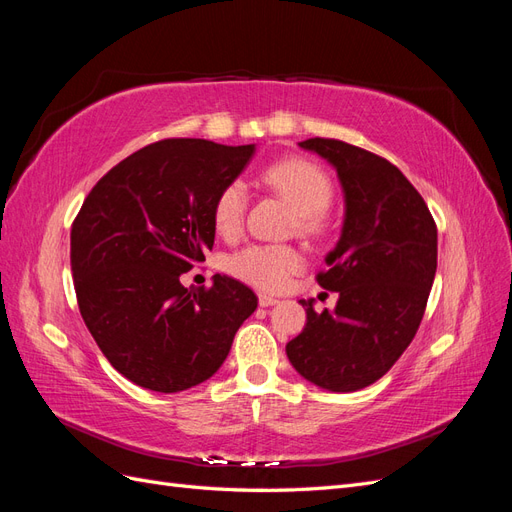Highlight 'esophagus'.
Instances as JSON below:
<instances>
[{"instance_id": "34e87169", "label": "esophagus", "mask_w": 512, "mask_h": 512, "mask_svg": "<svg viewBox=\"0 0 512 512\" xmlns=\"http://www.w3.org/2000/svg\"><path fill=\"white\" fill-rule=\"evenodd\" d=\"M258 303H260V307H271V305L277 303V299L271 297V294H267V292H260L258 294Z\"/></svg>"}]
</instances>
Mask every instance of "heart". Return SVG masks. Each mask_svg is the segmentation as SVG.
<instances>
[{
  "mask_svg": "<svg viewBox=\"0 0 512 512\" xmlns=\"http://www.w3.org/2000/svg\"><path fill=\"white\" fill-rule=\"evenodd\" d=\"M262 181L280 192L299 213V226L307 235L322 230V213L333 200V183L320 166L303 158H284L262 170ZM247 190L241 181H230L213 203V226L224 239H235L243 230ZM303 267V254L288 243H252L228 260L230 273L262 290H280L288 277Z\"/></svg>",
  "mask_w": 512,
  "mask_h": 512,
  "instance_id": "b5f03b06",
  "label": "heart"
}]
</instances>
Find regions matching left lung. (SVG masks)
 I'll use <instances>...</instances> for the list:
<instances>
[{
  "label": "left lung",
  "mask_w": 512,
  "mask_h": 512,
  "mask_svg": "<svg viewBox=\"0 0 512 512\" xmlns=\"http://www.w3.org/2000/svg\"><path fill=\"white\" fill-rule=\"evenodd\" d=\"M329 160L342 181V237L316 282L339 294L333 312L301 301L305 329L286 344L299 374L333 393L380 380L414 339L438 267V228L401 170L337 138L299 143Z\"/></svg>",
  "instance_id": "left-lung-1"
}]
</instances>
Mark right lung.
I'll return each mask as SVG.
<instances>
[{"instance_id":"add662e5","label":"right lung","mask_w":512,"mask_h":512,"mask_svg":"<svg viewBox=\"0 0 512 512\" xmlns=\"http://www.w3.org/2000/svg\"><path fill=\"white\" fill-rule=\"evenodd\" d=\"M254 145L164 138L138 149L91 188L72 222L76 301L121 376L179 393L220 369L258 297L228 275L181 286L213 247V203Z\"/></svg>"}]
</instances>
